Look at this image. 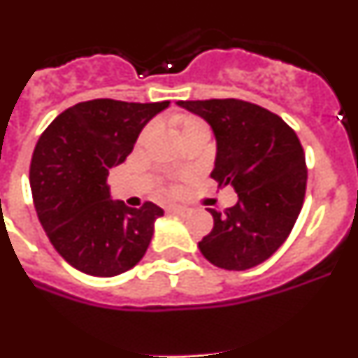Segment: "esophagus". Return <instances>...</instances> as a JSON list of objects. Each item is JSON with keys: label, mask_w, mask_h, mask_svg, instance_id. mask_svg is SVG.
I'll return each mask as SVG.
<instances>
[{"label": "esophagus", "mask_w": 358, "mask_h": 358, "mask_svg": "<svg viewBox=\"0 0 358 358\" xmlns=\"http://www.w3.org/2000/svg\"><path fill=\"white\" fill-rule=\"evenodd\" d=\"M170 211H172V213H186V208L185 206H170Z\"/></svg>", "instance_id": "1"}]
</instances>
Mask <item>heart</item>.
I'll list each match as a JSON object with an SVG mask.
<instances>
[{
	"instance_id": "1",
	"label": "heart",
	"mask_w": 358,
	"mask_h": 358,
	"mask_svg": "<svg viewBox=\"0 0 358 358\" xmlns=\"http://www.w3.org/2000/svg\"><path fill=\"white\" fill-rule=\"evenodd\" d=\"M170 122H172L173 127L179 131L181 138L185 141L192 140V138H197V136H210V125H208L201 116L189 115V113H173L170 116ZM148 131L150 129H145L140 136V141L147 140Z\"/></svg>"
}]
</instances>
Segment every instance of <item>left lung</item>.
I'll list each match as a JSON object with an SVG mask.
<instances>
[{
	"instance_id": "left-lung-1",
	"label": "left lung",
	"mask_w": 358,
	"mask_h": 358,
	"mask_svg": "<svg viewBox=\"0 0 358 358\" xmlns=\"http://www.w3.org/2000/svg\"><path fill=\"white\" fill-rule=\"evenodd\" d=\"M202 116L217 138L211 177L233 186L235 206L211 210L213 229L199 242L208 262L227 271L256 267L290 235L306 192L301 141L278 115L236 98L177 102Z\"/></svg>"
}]
</instances>
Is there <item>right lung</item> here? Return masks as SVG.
<instances>
[{"mask_svg": "<svg viewBox=\"0 0 358 358\" xmlns=\"http://www.w3.org/2000/svg\"><path fill=\"white\" fill-rule=\"evenodd\" d=\"M169 103L87 100L61 113L41 134L30 164L37 217L57 252L82 273L118 276L147 252L163 210L154 202L136 210L113 201L107 176Z\"/></svg>", "mask_w": 358, "mask_h": 358, "instance_id": "1", "label": "right lung"}]
</instances>
